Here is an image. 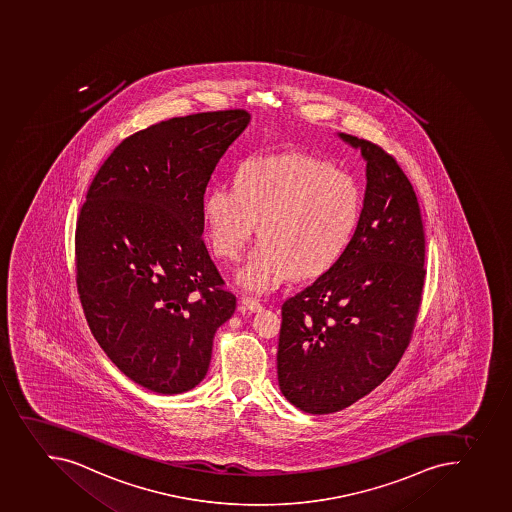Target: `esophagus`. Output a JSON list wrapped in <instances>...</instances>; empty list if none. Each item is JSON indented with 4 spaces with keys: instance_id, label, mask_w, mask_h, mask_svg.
I'll list each match as a JSON object with an SVG mask.
<instances>
[{
    "instance_id": "obj_1",
    "label": "esophagus",
    "mask_w": 512,
    "mask_h": 512,
    "mask_svg": "<svg viewBox=\"0 0 512 512\" xmlns=\"http://www.w3.org/2000/svg\"><path fill=\"white\" fill-rule=\"evenodd\" d=\"M240 303H242V308L250 313L260 312L263 308L262 303L255 300V298L244 297Z\"/></svg>"
}]
</instances>
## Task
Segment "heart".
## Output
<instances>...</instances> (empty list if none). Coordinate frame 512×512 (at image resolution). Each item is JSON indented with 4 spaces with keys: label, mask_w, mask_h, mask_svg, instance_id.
Here are the masks:
<instances>
[{
    "label": "heart",
    "mask_w": 512,
    "mask_h": 512,
    "mask_svg": "<svg viewBox=\"0 0 512 512\" xmlns=\"http://www.w3.org/2000/svg\"><path fill=\"white\" fill-rule=\"evenodd\" d=\"M363 209L360 182L320 157L288 152L255 157L220 182L204 204L215 254L235 260L257 232L235 280L247 292L267 293L290 278L327 272L350 244Z\"/></svg>",
    "instance_id": "b5f03b06"
}]
</instances>
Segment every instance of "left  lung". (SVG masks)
Instances as JSON below:
<instances>
[{
    "mask_svg": "<svg viewBox=\"0 0 512 512\" xmlns=\"http://www.w3.org/2000/svg\"><path fill=\"white\" fill-rule=\"evenodd\" d=\"M336 136L361 152L360 222L327 272L282 307V395L310 414L336 413L375 390L401 360L418 315L424 230L413 185L373 142Z\"/></svg>",
    "mask_w": 512,
    "mask_h": 512,
    "instance_id": "1",
    "label": "left lung"
}]
</instances>
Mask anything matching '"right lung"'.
<instances>
[{
    "label": "right lung",
    "mask_w": 512,
    "mask_h": 512,
    "mask_svg": "<svg viewBox=\"0 0 512 512\" xmlns=\"http://www.w3.org/2000/svg\"><path fill=\"white\" fill-rule=\"evenodd\" d=\"M249 112L174 117L127 137L91 182L76 227L78 292L94 338L137 385L204 380L237 298L205 247L204 194Z\"/></svg>",
    "instance_id": "1"
}]
</instances>
